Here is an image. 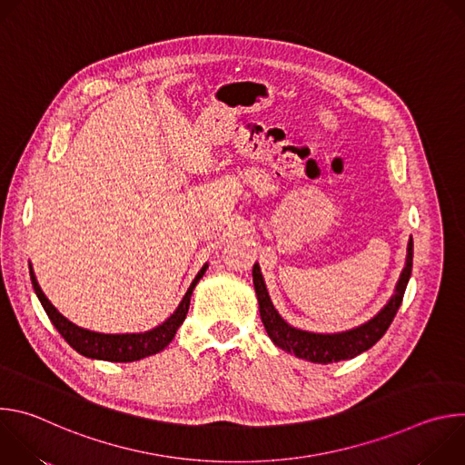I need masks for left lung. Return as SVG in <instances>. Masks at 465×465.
Wrapping results in <instances>:
<instances>
[{
	"instance_id": "obj_1",
	"label": "left lung",
	"mask_w": 465,
	"mask_h": 465,
	"mask_svg": "<svg viewBox=\"0 0 465 465\" xmlns=\"http://www.w3.org/2000/svg\"><path fill=\"white\" fill-rule=\"evenodd\" d=\"M412 255H414V242L412 237L409 239L407 246V262L405 269L400 276V282L395 285V292L390 298V302L366 323L342 331V333H333V335H322V333H309V331L296 329L289 325L280 312L274 309L272 300L269 296L267 285H264L262 274L259 264H253V287L257 294V303H259V312H261V322L267 329V333L271 341L282 348L287 353H294L300 359L318 362V364H329V362H339V361H348L362 351L370 350L390 327L393 322V316L400 309L405 289L409 285L411 274H412Z\"/></svg>"
}]
</instances>
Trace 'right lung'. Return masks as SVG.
<instances>
[{"label":"right lung","instance_id":"1","mask_svg":"<svg viewBox=\"0 0 465 465\" xmlns=\"http://www.w3.org/2000/svg\"><path fill=\"white\" fill-rule=\"evenodd\" d=\"M208 269V262L201 269V272L196 274V278L193 280V283L189 285L185 296L182 298L180 305L176 307V311L158 327L145 331V333H126V335H104V333H95V331H88L83 329L79 325H75L74 322H70L65 316H62L54 305L45 298V294L42 292L36 276L33 272V267L29 262V274H31V282H33V289L44 307V311L47 312L49 320L53 322V325L56 327L58 333L62 335V339L68 342L77 353L88 357V359H99V361H110V362H132V361H140L145 359L149 355L160 353L163 348L169 346V342L174 339L178 327L183 323L185 314L189 311V302H191V294L194 285L201 282V278L204 276Z\"/></svg>","mask_w":465,"mask_h":465}]
</instances>
